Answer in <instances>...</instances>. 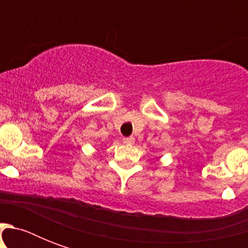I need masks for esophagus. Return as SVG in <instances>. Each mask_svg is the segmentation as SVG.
Returning <instances> with one entry per match:
<instances>
[{"label": "esophagus", "instance_id": "obj_1", "mask_svg": "<svg viewBox=\"0 0 248 248\" xmlns=\"http://www.w3.org/2000/svg\"><path fill=\"white\" fill-rule=\"evenodd\" d=\"M124 143L127 144V145H132V144L135 143V139L130 136V138H124Z\"/></svg>", "mask_w": 248, "mask_h": 248}]
</instances>
